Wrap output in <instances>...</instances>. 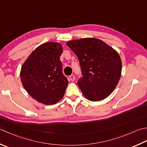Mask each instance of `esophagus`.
Here are the masks:
<instances>
[{
	"instance_id": "34e87169",
	"label": "esophagus",
	"mask_w": 147,
	"mask_h": 147,
	"mask_svg": "<svg viewBox=\"0 0 147 147\" xmlns=\"http://www.w3.org/2000/svg\"><path fill=\"white\" fill-rule=\"evenodd\" d=\"M69 79L71 82H73L74 80V75H73V74H71V75L69 76Z\"/></svg>"
}]
</instances>
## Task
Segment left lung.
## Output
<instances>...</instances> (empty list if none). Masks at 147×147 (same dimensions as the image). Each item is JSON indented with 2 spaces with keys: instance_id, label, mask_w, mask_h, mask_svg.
Wrapping results in <instances>:
<instances>
[{
  "instance_id": "1",
  "label": "left lung",
  "mask_w": 147,
  "mask_h": 147,
  "mask_svg": "<svg viewBox=\"0 0 147 147\" xmlns=\"http://www.w3.org/2000/svg\"><path fill=\"white\" fill-rule=\"evenodd\" d=\"M79 60L82 78L78 85L91 101L105 99L113 92L122 73L117 51L99 39L88 37L66 43Z\"/></svg>"
}]
</instances>
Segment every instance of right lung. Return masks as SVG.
<instances>
[{
  "instance_id": "add662e5",
  "label": "right lung",
  "mask_w": 147,
  "mask_h": 147,
  "mask_svg": "<svg viewBox=\"0 0 147 147\" xmlns=\"http://www.w3.org/2000/svg\"><path fill=\"white\" fill-rule=\"evenodd\" d=\"M62 51V46L59 42L43 43L22 66L23 86L32 98L42 104L55 105L64 97L68 80L62 73L60 60Z\"/></svg>"
}]
</instances>
